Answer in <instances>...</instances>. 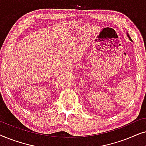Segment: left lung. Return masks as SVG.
I'll use <instances>...</instances> for the list:
<instances>
[{"mask_svg":"<svg viewBox=\"0 0 146 146\" xmlns=\"http://www.w3.org/2000/svg\"><path fill=\"white\" fill-rule=\"evenodd\" d=\"M127 36L129 38V40H130L131 42H133V41H132V40H131V38H130V36H129V34H128V33H127Z\"/></svg>","mask_w":146,"mask_h":146,"instance_id":"1","label":"left lung"}]
</instances>
